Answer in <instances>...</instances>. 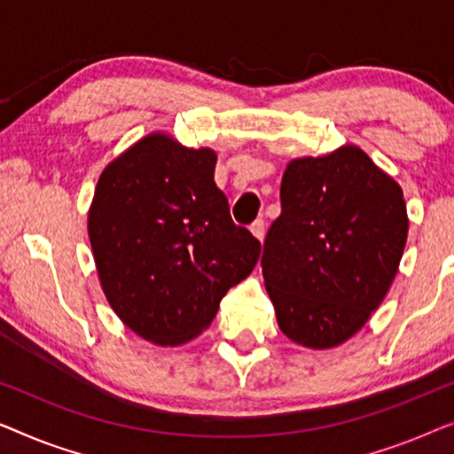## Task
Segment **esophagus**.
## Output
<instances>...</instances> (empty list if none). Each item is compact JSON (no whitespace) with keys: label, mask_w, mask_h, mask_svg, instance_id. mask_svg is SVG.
<instances>
[{"label":"esophagus","mask_w":454,"mask_h":454,"mask_svg":"<svg viewBox=\"0 0 454 454\" xmlns=\"http://www.w3.org/2000/svg\"><path fill=\"white\" fill-rule=\"evenodd\" d=\"M251 232H253V236L254 239H259V240H263V236H265V222L261 220V218H257L251 224Z\"/></svg>","instance_id":"obj_1"}]
</instances>
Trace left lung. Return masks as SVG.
Returning a JSON list of instances; mask_svg holds the SVG:
<instances>
[{
    "label": "left lung",
    "instance_id": "8db88e82",
    "mask_svg": "<svg viewBox=\"0 0 454 454\" xmlns=\"http://www.w3.org/2000/svg\"><path fill=\"white\" fill-rule=\"evenodd\" d=\"M263 245L265 288L298 346H341L380 306L403 257V191L357 145L286 166Z\"/></svg>",
    "mask_w": 454,
    "mask_h": 454
}]
</instances>
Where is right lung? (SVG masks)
I'll return each mask as SVG.
<instances>
[{"instance_id": "1", "label": "right lung", "mask_w": 454, "mask_h": 454, "mask_svg": "<svg viewBox=\"0 0 454 454\" xmlns=\"http://www.w3.org/2000/svg\"><path fill=\"white\" fill-rule=\"evenodd\" d=\"M215 160L156 131L108 162L94 189L88 236L102 292L156 346L203 333L259 261L261 242L234 224L215 187Z\"/></svg>"}]
</instances>
